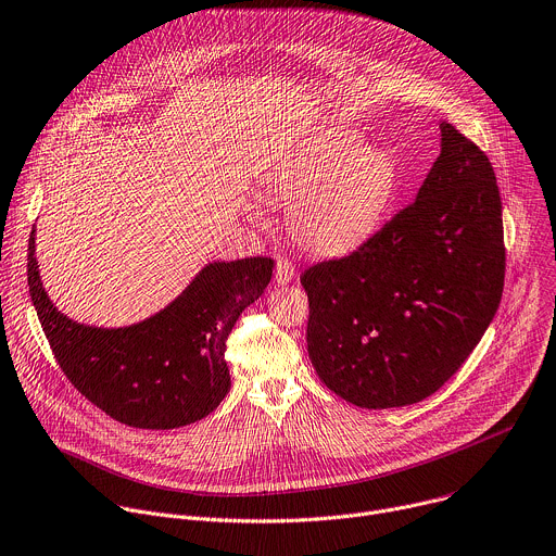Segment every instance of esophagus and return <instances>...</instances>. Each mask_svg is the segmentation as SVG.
Here are the masks:
<instances>
[{
  "instance_id": "obj_1",
  "label": "esophagus",
  "mask_w": 556,
  "mask_h": 556,
  "mask_svg": "<svg viewBox=\"0 0 556 556\" xmlns=\"http://www.w3.org/2000/svg\"><path fill=\"white\" fill-rule=\"evenodd\" d=\"M293 276H295V265H293L291 261H287V258H278L274 280H276L278 285H289V282L293 280Z\"/></svg>"
}]
</instances>
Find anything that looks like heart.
Here are the masks:
<instances>
[{"instance_id": "obj_1", "label": "heart", "mask_w": 556, "mask_h": 556, "mask_svg": "<svg viewBox=\"0 0 556 556\" xmlns=\"http://www.w3.org/2000/svg\"><path fill=\"white\" fill-rule=\"evenodd\" d=\"M401 186L394 155L342 129L324 131L280 160L263 181L287 210V230L306 252L338 256L364 245ZM258 218V216H256Z\"/></svg>"}]
</instances>
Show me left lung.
Instances as JSON below:
<instances>
[{"mask_svg":"<svg viewBox=\"0 0 556 556\" xmlns=\"http://www.w3.org/2000/svg\"><path fill=\"white\" fill-rule=\"evenodd\" d=\"M440 155L416 201L344 258L308 267L306 346L344 401L403 407L445 386L497 313L506 248L495 170L440 125Z\"/></svg>","mask_w":556,"mask_h":556,"instance_id":"8db88e82","label":"left lung"}]
</instances>
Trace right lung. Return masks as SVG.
I'll use <instances>...</instances> for the list:
<instances>
[{
	"label": "right lung",
	"instance_id": "right-lung-1",
	"mask_svg": "<svg viewBox=\"0 0 556 556\" xmlns=\"http://www.w3.org/2000/svg\"><path fill=\"white\" fill-rule=\"evenodd\" d=\"M28 241V287L50 349L72 386L98 409L136 429L201 420L226 399V342L239 315L261 298L274 261L207 263L166 308L125 328L70 319L48 298Z\"/></svg>",
	"mask_w": 556,
	"mask_h": 556
}]
</instances>
